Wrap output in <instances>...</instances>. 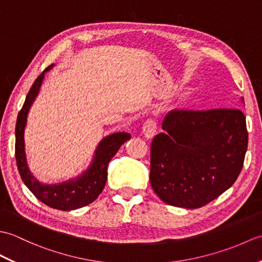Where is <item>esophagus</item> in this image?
Returning <instances> with one entry per match:
<instances>
[{
  "label": "esophagus",
  "instance_id": "1",
  "mask_svg": "<svg viewBox=\"0 0 262 262\" xmlns=\"http://www.w3.org/2000/svg\"><path fill=\"white\" fill-rule=\"evenodd\" d=\"M155 133H157V122L153 119H148L145 121V124L143 126V134L147 140H152L154 137Z\"/></svg>",
  "mask_w": 262,
  "mask_h": 262
}]
</instances>
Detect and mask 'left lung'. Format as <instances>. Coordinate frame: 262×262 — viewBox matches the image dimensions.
<instances>
[{"label":"left lung","mask_w":262,"mask_h":262,"mask_svg":"<svg viewBox=\"0 0 262 262\" xmlns=\"http://www.w3.org/2000/svg\"><path fill=\"white\" fill-rule=\"evenodd\" d=\"M162 128L151 144L149 180L164 203L203 207L235 182L248 148L241 110L173 109L165 115Z\"/></svg>","instance_id":"8db88e82"}]
</instances>
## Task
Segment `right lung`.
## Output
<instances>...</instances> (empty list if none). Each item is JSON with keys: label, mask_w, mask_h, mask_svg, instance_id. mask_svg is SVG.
<instances>
[{"label": "right lung", "mask_w": 262, "mask_h": 262, "mask_svg": "<svg viewBox=\"0 0 262 262\" xmlns=\"http://www.w3.org/2000/svg\"><path fill=\"white\" fill-rule=\"evenodd\" d=\"M53 68L54 64L37 77L28 93L24 107L18 115L15 126V159L22 181L41 203L59 210H74L91 204L101 193L107 182L108 164L122 144L130 140V134L117 132L103 137L94 149L90 164L80 174L57 183L39 181L30 171L28 164L25 130L28 115L40 91L45 74Z\"/></svg>", "instance_id": "add662e5"}]
</instances>
